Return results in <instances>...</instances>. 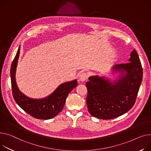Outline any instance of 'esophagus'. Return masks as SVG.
<instances>
[{"label": "esophagus", "mask_w": 151, "mask_h": 151, "mask_svg": "<svg viewBox=\"0 0 151 151\" xmlns=\"http://www.w3.org/2000/svg\"><path fill=\"white\" fill-rule=\"evenodd\" d=\"M87 79V75L84 72L81 73V75L79 76V81H80V82L83 83L85 81H86Z\"/></svg>", "instance_id": "1"}]
</instances>
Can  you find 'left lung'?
Returning <instances> with one entry per match:
<instances>
[{
	"label": "left lung",
	"instance_id": "obj_1",
	"mask_svg": "<svg viewBox=\"0 0 151 151\" xmlns=\"http://www.w3.org/2000/svg\"><path fill=\"white\" fill-rule=\"evenodd\" d=\"M129 63L115 64L112 75L88 77L86 83L88 112L97 118L110 119L121 116L135 104L143 79V69L136 50L130 53Z\"/></svg>",
	"mask_w": 151,
	"mask_h": 151
}]
</instances>
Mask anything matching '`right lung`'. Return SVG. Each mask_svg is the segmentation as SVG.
Returning <instances> with one entry per match:
<instances>
[{"instance_id":"obj_1","label":"right lung","mask_w":151,"mask_h":151,"mask_svg":"<svg viewBox=\"0 0 151 151\" xmlns=\"http://www.w3.org/2000/svg\"><path fill=\"white\" fill-rule=\"evenodd\" d=\"M20 50L21 45L12 63L10 71L13 98L16 103L29 115L37 119H52L62 111L68 93L78 86L77 80L75 79L61 84L51 94L42 98L36 99L27 96L21 92L16 81Z\"/></svg>"}]
</instances>
